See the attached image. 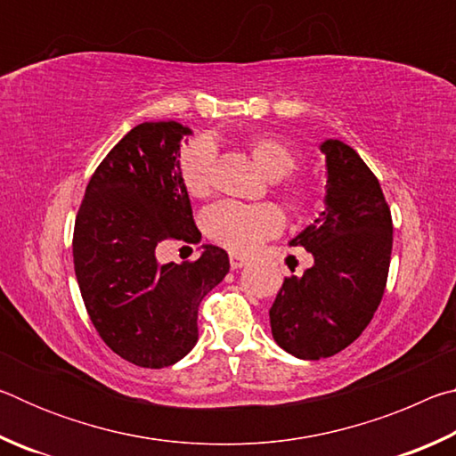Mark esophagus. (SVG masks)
Masks as SVG:
<instances>
[{"label": "esophagus", "mask_w": 456, "mask_h": 456, "mask_svg": "<svg viewBox=\"0 0 456 456\" xmlns=\"http://www.w3.org/2000/svg\"><path fill=\"white\" fill-rule=\"evenodd\" d=\"M229 264H231V269H241V267H245L247 264H249V259L241 257V256H235V253H231Z\"/></svg>", "instance_id": "1"}]
</instances>
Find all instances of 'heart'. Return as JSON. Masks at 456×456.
I'll list each match as a JSON object with an SVG mask.
<instances>
[{
	"label": "heart",
	"mask_w": 456,
	"mask_h": 456,
	"mask_svg": "<svg viewBox=\"0 0 456 456\" xmlns=\"http://www.w3.org/2000/svg\"><path fill=\"white\" fill-rule=\"evenodd\" d=\"M251 159L267 179L277 181L297 167V152L289 142L277 136H261L249 144ZM215 149L207 138L187 144L179 157V175L184 191L191 197H205L211 191ZM283 197L293 209H305L315 199L314 187L304 179L285 184ZM285 225L281 209L272 203L243 205L221 200L203 213V231L207 237L231 253H251L275 237Z\"/></svg>",
	"instance_id": "1"
}]
</instances>
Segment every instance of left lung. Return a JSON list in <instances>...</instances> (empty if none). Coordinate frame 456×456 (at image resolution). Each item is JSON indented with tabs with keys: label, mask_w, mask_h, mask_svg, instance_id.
<instances>
[{
	"label": "left lung",
	"mask_w": 456,
	"mask_h": 456,
	"mask_svg": "<svg viewBox=\"0 0 456 456\" xmlns=\"http://www.w3.org/2000/svg\"><path fill=\"white\" fill-rule=\"evenodd\" d=\"M326 209L289 245L314 265L283 280L269 310L275 342L302 360L330 358L374 318L388 280L392 215L376 175L352 146L323 142Z\"/></svg>",
	"instance_id": "left-lung-1"
}]
</instances>
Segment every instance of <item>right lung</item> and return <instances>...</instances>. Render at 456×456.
<instances>
[{"mask_svg":"<svg viewBox=\"0 0 456 456\" xmlns=\"http://www.w3.org/2000/svg\"><path fill=\"white\" fill-rule=\"evenodd\" d=\"M179 122L134 126L92 175L74 223V272L104 344L141 368H165L197 344L203 297L229 272L221 247L197 261L165 264V241L195 243L189 192L179 175Z\"/></svg>","mask_w":456,"mask_h":456,"instance_id":"add662e5","label":"right lung"}]
</instances>
